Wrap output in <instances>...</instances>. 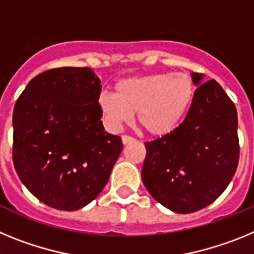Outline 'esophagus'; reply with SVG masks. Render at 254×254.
Instances as JSON below:
<instances>
[{"instance_id": "obj_1", "label": "esophagus", "mask_w": 254, "mask_h": 254, "mask_svg": "<svg viewBox=\"0 0 254 254\" xmlns=\"http://www.w3.org/2000/svg\"><path fill=\"white\" fill-rule=\"evenodd\" d=\"M134 138L132 137V136H128V134H123L122 136V142L125 143V145H127V143L129 142H133Z\"/></svg>"}]
</instances>
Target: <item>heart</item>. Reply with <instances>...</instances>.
I'll return each mask as SVG.
<instances>
[{
	"label": "heart",
	"instance_id": "1",
	"mask_svg": "<svg viewBox=\"0 0 254 254\" xmlns=\"http://www.w3.org/2000/svg\"><path fill=\"white\" fill-rule=\"evenodd\" d=\"M116 93H102L99 105L108 125L120 128L137 113V122L152 136H164L181 125L193 102L196 85L187 73L155 72L123 78Z\"/></svg>",
	"mask_w": 254,
	"mask_h": 254
}]
</instances>
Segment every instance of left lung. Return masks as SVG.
I'll return each instance as SVG.
<instances>
[{
	"instance_id": "8db88e82",
	"label": "left lung",
	"mask_w": 254,
	"mask_h": 254,
	"mask_svg": "<svg viewBox=\"0 0 254 254\" xmlns=\"http://www.w3.org/2000/svg\"><path fill=\"white\" fill-rule=\"evenodd\" d=\"M198 85L185 121L170 133L145 142V187L159 203L190 214L212 203L228 187L239 161L234 103L216 80Z\"/></svg>"
}]
</instances>
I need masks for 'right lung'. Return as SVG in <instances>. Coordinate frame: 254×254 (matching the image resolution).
I'll return each mask as SVG.
<instances>
[{
    "label": "right lung",
    "mask_w": 254,
    "mask_h": 254,
    "mask_svg": "<svg viewBox=\"0 0 254 254\" xmlns=\"http://www.w3.org/2000/svg\"><path fill=\"white\" fill-rule=\"evenodd\" d=\"M100 78L89 67H60L31 78L13 108L12 160L39 201L75 211L107 185L122 151L100 121Z\"/></svg>",
    "instance_id": "add662e5"
}]
</instances>
